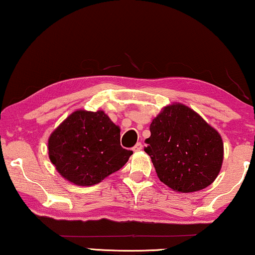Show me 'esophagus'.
Segmentation results:
<instances>
[{
  "instance_id": "obj_1",
  "label": "esophagus",
  "mask_w": 255,
  "mask_h": 255,
  "mask_svg": "<svg viewBox=\"0 0 255 255\" xmlns=\"http://www.w3.org/2000/svg\"><path fill=\"white\" fill-rule=\"evenodd\" d=\"M141 148H143V145H141V143H137L132 147V150H133V152H139V150H141Z\"/></svg>"
}]
</instances>
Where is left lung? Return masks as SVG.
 Segmentation results:
<instances>
[{
    "mask_svg": "<svg viewBox=\"0 0 255 255\" xmlns=\"http://www.w3.org/2000/svg\"><path fill=\"white\" fill-rule=\"evenodd\" d=\"M145 140L158 179L174 191H199L214 182L222 169V136L191 108L164 107L152 120Z\"/></svg>",
    "mask_w": 255,
    "mask_h": 255,
    "instance_id": "obj_1",
    "label": "left lung"
}]
</instances>
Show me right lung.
Instances as JSON below:
<instances>
[{"label": "right lung", "mask_w": 255, "mask_h": 255, "mask_svg": "<svg viewBox=\"0 0 255 255\" xmlns=\"http://www.w3.org/2000/svg\"><path fill=\"white\" fill-rule=\"evenodd\" d=\"M131 154L120 145L119 126L102 110L72 112L48 138L50 162L64 179L82 187L120 170Z\"/></svg>", "instance_id": "right-lung-1"}]
</instances>
